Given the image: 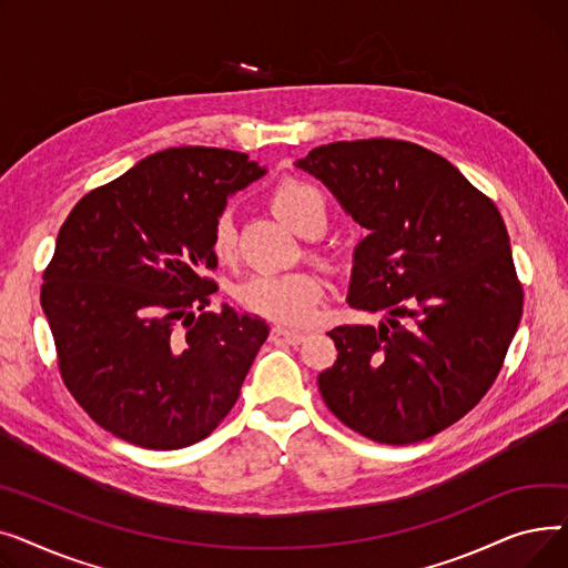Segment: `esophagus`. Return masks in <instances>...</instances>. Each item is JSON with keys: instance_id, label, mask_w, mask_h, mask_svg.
Returning <instances> with one entry per match:
<instances>
[{"instance_id": "obj_1", "label": "esophagus", "mask_w": 568, "mask_h": 568, "mask_svg": "<svg viewBox=\"0 0 568 568\" xmlns=\"http://www.w3.org/2000/svg\"><path fill=\"white\" fill-rule=\"evenodd\" d=\"M304 338H306V334L283 329V326H274V329L268 332V341L276 345H300V343H304Z\"/></svg>"}]
</instances>
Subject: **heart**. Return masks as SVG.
Returning <instances> with one entry per match:
<instances>
[{
	"label": "heart",
	"instance_id": "1",
	"mask_svg": "<svg viewBox=\"0 0 568 568\" xmlns=\"http://www.w3.org/2000/svg\"><path fill=\"white\" fill-rule=\"evenodd\" d=\"M274 204L281 216L302 234L322 232L326 225V195L304 179H285L274 193ZM236 251V230L227 212L212 225V253L227 262ZM324 296L322 278L311 268L294 272H255L239 281L234 300L239 308L260 315L268 322L300 326L313 320Z\"/></svg>",
	"mask_w": 568,
	"mask_h": 568
}]
</instances>
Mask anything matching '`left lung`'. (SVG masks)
Wrapping results in <instances>:
<instances>
[{"label": "left lung", "instance_id": "1", "mask_svg": "<svg viewBox=\"0 0 568 568\" xmlns=\"http://www.w3.org/2000/svg\"><path fill=\"white\" fill-rule=\"evenodd\" d=\"M317 176L368 230L347 304L384 322L336 326L338 359L317 377L338 419L379 444L449 428L493 386L523 315L501 214L449 161L389 138L315 146Z\"/></svg>", "mask_w": 568, "mask_h": 568}]
</instances>
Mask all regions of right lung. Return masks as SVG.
Listing matches in <instances>:
<instances>
[{
  "label": "right lung",
  "instance_id": "add662e5",
  "mask_svg": "<svg viewBox=\"0 0 568 568\" xmlns=\"http://www.w3.org/2000/svg\"><path fill=\"white\" fill-rule=\"evenodd\" d=\"M264 174L232 149L172 146L87 193L57 234L41 306L67 389L144 449H184L225 419L268 326L223 306L212 225ZM201 311L194 315V308Z\"/></svg>",
  "mask_w": 568,
  "mask_h": 568
}]
</instances>
